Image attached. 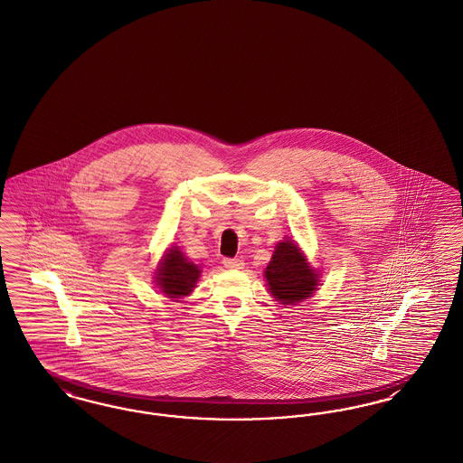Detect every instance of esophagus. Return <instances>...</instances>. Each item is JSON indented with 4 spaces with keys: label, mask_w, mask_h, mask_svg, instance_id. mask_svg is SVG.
<instances>
[{
    "label": "esophagus",
    "mask_w": 463,
    "mask_h": 463,
    "mask_svg": "<svg viewBox=\"0 0 463 463\" xmlns=\"http://www.w3.org/2000/svg\"><path fill=\"white\" fill-rule=\"evenodd\" d=\"M223 267L229 270H240L244 265V261L241 259H223Z\"/></svg>",
    "instance_id": "obj_1"
}]
</instances>
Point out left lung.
<instances>
[{
    "label": "left lung",
    "instance_id": "obj_1",
    "mask_svg": "<svg viewBox=\"0 0 463 463\" xmlns=\"http://www.w3.org/2000/svg\"><path fill=\"white\" fill-rule=\"evenodd\" d=\"M269 293L280 305H297L314 295L318 286V274L305 259L293 240L280 241L270 263L265 269Z\"/></svg>",
    "mask_w": 463,
    "mask_h": 463
}]
</instances>
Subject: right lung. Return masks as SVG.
I'll list each match as a JSON object with an SVG mask.
<instances>
[{
  "label": "right lung",
  "mask_w": 463,
  "mask_h": 463,
  "mask_svg": "<svg viewBox=\"0 0 463 463\" xmlns=\"http://www.w3.org/2000/svg\"><path fill=\"white\" fill-rule=\"evenodd\" d=\"M200 274L198 265L185 259L177 246H172L155 272V282L164 295L177 299L187 297L194 289Z\"/></svg>",
  "instance_id": "add662e5"
}]
</instances>
